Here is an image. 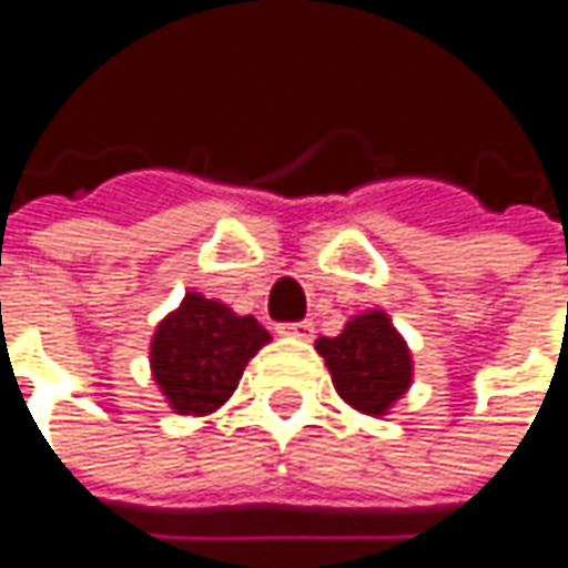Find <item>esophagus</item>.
I'll return each instance as SVG.
<instances>
[{"mask_svg":"<svg viewBox=\"0 0 568 568\" xmlns=\"http://www.w3.org/2000/svg\"><path fill=\"white\" fill-rule=\"evenodd\" d=\"M277 332L287 338H313V323H291V326H277Z\"/></svg>","mask_w":568,"mask_h":568,"instance_id":"esophagus-1","label":"esophagus"}]
</instances>
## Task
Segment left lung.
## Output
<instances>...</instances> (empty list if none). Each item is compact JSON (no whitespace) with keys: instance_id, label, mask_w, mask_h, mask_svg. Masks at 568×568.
<instances>
[{"instance_id":"left-lung-1","label":"left lung","mask_w":568,"mask_h":568,"mask_svg":"<svg viewBox=\"0 0 568 568\" xmlns=\"http://www.w3.org/2000/svg\"><path fill=\"white\" fill-rule=\"evenodd\" d=\"M335 393L352 409L383 418L409 393L412 352L383 310L352 316L335 338H316Z\"/></svg>"}]
</instances>
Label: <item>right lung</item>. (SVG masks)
Instances as JSON below:
<instances>
[{
	"mask_svg": "<svg viewBox=\"0 0 568 568\" xmlns=\"http://www.w3.org/2000/svg\"><path fill=\"white\" fill-rule=\"evenodd\" d=\"M271 342L255 316L187 291L150 342V371L159 393L179 415H211L242 381V371Z\"/></svg>",
	"mask_w": 568,
	"mask_h": 568,
	"instance_id": "add662e5",
	"label": "right lung"
}]
</instances>
